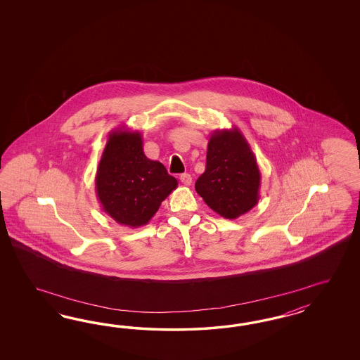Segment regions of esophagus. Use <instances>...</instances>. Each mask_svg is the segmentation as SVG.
Segmentation results:
<instances>
[{"instance_id": "1", "label": "esophagus", "mask_w": 360, "mask_h": 360, "mask_svg": "<svg viewBox=\"0 0 360 360\" xmlns=\"http://www.w3.org/2000/svg\"><path fill=\"white\" fill-rule=\"evenodd\" d=\"M179 179H181V182H182V184L186 186L191 185V182H193V178H191V175L187 174V173L181 174Z\"/></svg>"}]
</instances>
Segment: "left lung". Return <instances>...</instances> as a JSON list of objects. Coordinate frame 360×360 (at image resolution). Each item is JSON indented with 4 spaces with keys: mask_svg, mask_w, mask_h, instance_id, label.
<instances>
[{
    "mask_svg": "<svg viewBox=\"0 0 360 360\" xmlns=\"http://www.w3.org/2000/svg\"><path fill=\"white\" fill-rule=\"evenodd\" d=\"M260 185L259 165L243 133L236 127L214 131L206 170L195 182L208 207L223 218H239L257 205Z\"/></svg>",
    "mask_w": 360,
    "mask_h": 360,
    "instance_id": "8db88e82",
    "label": "left lung"
}]
</instances>
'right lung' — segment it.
<instances>
[{
    "mask_svg": "<svg viewBox=\"0 0 360 360\" xmlns=\"http://www.w3.org/2000/svg\"><path fill=\"white\" fill-rule=\"evenodd\" d=\"M142 146L140 131L125 127L110 131L95 176L103 211L131 229L148 224L178 186L164 165L145 155Z\"/></svg>",
    "mask_w": 360,
    "mask_h": 360,
    "instance_id": "add662e5",
    "label": "right lung"
}]
</instances>
